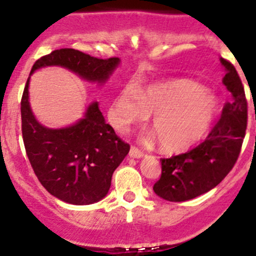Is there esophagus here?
I'll list each match as a JSON object with an SVG mask.
<instances>
[{"mask_svg": "<svg viewBox=\"0 0 256 256\" xmlns=\"http://www.w3.org/2000/svg\"><path fill=\"white\" fill-rule=\"evenodd\" d=\"M128 156H130V158H134V159H141L142 156H143V153L138 150V148L131 147Z\"/></svg>", "mask_w": 256, "mask_h": 256, "instance_id": "1", "label": "esophagus"}]
</instances>
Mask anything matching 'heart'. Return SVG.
<instances>
[{
	"mask_svg": "<svg viewBox=\"0 0 256 256\" xmlns=\"http://www.w3.org/2000/svg\"><path fill=\"white\" fill-rule=\"evenodd\" d=\"M218 110V100L212 92L190 80H175L152 85L137 92L124 87L109 108V120L120 132L144 122L150 125L162 150L180 152L192 147L206 136ZM153 134L146 141L154 138Z\"/></svg>",
	"mask_w": 256,
	"mask_h": 256,
	"instance_id": "b5f03b06",
	"label": "heart"
}]
</instances>
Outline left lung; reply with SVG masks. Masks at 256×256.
I'll list each match as a JSON object with an SVG mask.
<instances>
[{"mask_svg":"<svg viewBox=\"0 0 256 256\" xmlns=\"http://www.w3.org/2000/svg\"><path fill=\"white\" fill-rule=\"evenodd\" d=\"M222 84L231 94L220 120L206 140L184 154L162 159V176L153 186L160 198L186 202L218 186L237 162L246 130L248 108L244 88L230 62L220 58Z\"/></svg>","mask_w":256,"mask_h":256,"instance_id":"left-lung-1","label":"left lung"}]
</instances>
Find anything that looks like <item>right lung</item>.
<instances>
[{
    "instance_id": "right-lung-1",
    "label": "right lung",
    "mask_w": 256,
    "mask_h": 256,
    "mask_svg": "<svg viewBox=\"0 0 256 256\" xmlns=\"http://www.w3.org/2000/svg\"><path fill=\"white\" fill-rule=\"evenodd\" d=\"M119 58L98 60L78 50H53L35 62L22 97V131L26 156L38 181L56 198L88 206L108 194L112 176L130 146L115 134L94 100L82 116L66 128L38 122L29 102L30 78L36 70L60 66L91 84L104 85L120 66Z\"/></svg>"
}]
</instances>
